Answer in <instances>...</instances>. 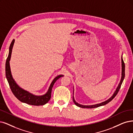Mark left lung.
I'll return each instance as SVG.
<instances>
[{"mask_svg": "<svg viewBox=\"0 0 133 133\" xmlns=\"http://www.w3.org/2000/svg\"><path fill=\"white\" fill-rule=\"evenodd\" d=\"M121 60H122V77H121V81L119 83L118 85V87L117 88L116 91H115V92L114 93V94L112 95V96L110 98V99H109L107 100L106 101H105L104 102H101V103H100V104L92 105H81L79 104H78V103H77L75 100L74 96H73V102H74L76 106L79 107H81V108H84V109H86V108H87V109H93V108H96V107H100V106H101L105 105L107 104H108L109 102H110L111 101H112L113 100V99H114V97L117 95V93L118 92V91L120 89L121 85L122 84V82H123V81L124 77H125V64L124 63L122 57H121ZM73 95H74V88H73Z\"/></svg>", "mask_w": 133, "mask_h": 133, "instance_id": "left-lung-1", "label": "left lung"}]
</instances>
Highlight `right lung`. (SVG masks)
<instances>
[{"label":"right lung","instance_id":"obj_1","mask_svg":"<svg viewBox=\"0 0 133 133\" xmlns=\"http://www.w3.org/2000/svg\"><path fill=\"white\" fill-rule=\"evenodd\" d=\"M14 42L15 39H13L9 47V52L5 63L6 77L12 93L18 100L27 104L34 106H40L46 104L50 100L51 98V90L54 83L59 78L63 77V75H58L54 78L52 81L51 84L50 85V87L49 88L48 91L45 94L43 95H35L32 94V93H30L29 92L23 89L22 88L19 87L17 84L16 82L14 79L11 75L10 66V60L11 58V52Z\"/></svg>","mask_w":133,"mask_h":133}]
</instances>
